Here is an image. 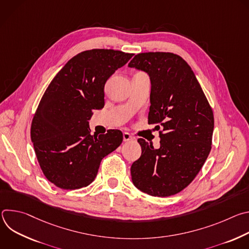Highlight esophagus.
Wrapping results in <instances>:
<instances>
[{"instance_id": "1", "label": "esophagus", "mask_w": 249, "mask_h": 249, "mask_svg": "<svg viewBox=\"0 0 249 249\" xmlns=\"http://www.w3.org/2000/svg\"><path fill=\"white\" fill-rule=\"evenodd\" d=\"M132 139H133V137L128 132H124L123 133V141L124 142H128V141H130Z\"/></svg>"}]
</instances>
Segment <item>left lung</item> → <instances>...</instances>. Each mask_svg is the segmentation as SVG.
<instances>
[{"mask_svg": "<svg viewBox=\"0 0 249 249\" xmlns=\"http://www.w3.org/2000/svg\"><path fill=\"white\" fill-rule=\"evenodd\" d=\"M150 76L149 124H158L160 147L144 139L142 155L131 166L134 185L155 197L182 191L205 163L214 130V114L187 62L170 52L139 53L128 65ZM162 129H160V128Z\"/></svg>", "mask_w": 249, "mask_h": 249, "instance_id": "left-lung-1", "label": "left lung"}]
</instances>
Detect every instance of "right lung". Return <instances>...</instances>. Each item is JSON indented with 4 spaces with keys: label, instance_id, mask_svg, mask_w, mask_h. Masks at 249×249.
Listing matches in <instances>:
<instances>
[{
    "label": "right lung",
    "instance_id": "add662e5",
    "mask_svg": "<svg viewBox=\"0 0 249 249\" xmlns=\"http://www.w3.org/2000/svg\"><path fill=\"white\" fill-rule=\"evenodd\" d=\"M133 54L113 49L83 51L49 84L31 122L30 137L40 168L57 187L89 185L101 160L122 143L120 130L91 135L89 120L104 106V85Z\"/></svg>",
    "mask_w": 249,
    "mask_h": 249
}]
</instances>
